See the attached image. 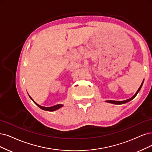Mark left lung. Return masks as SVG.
<instances>
[{
  "label": "left lung",
  "mask_w": 152,
  "mask_h": 152,
  "mask_svg": "<svg viewBox=\"0 0 152 152\" xmlns=\"http://www.w3.org/2000/svg\"><path fill=\"white\" fill-rule=\"evenodd\" d=\"M143 81H144V80H143V82L142 83L141 85H140V88H138L137 91L136 92V93L134 94L132 98H129V99H126V100H124V101H113V100H109V101H106V102H107V103H112V104H125V103H126L129 102H130V101L132 100L133 99H134V98L136 97L137 94H138V92L140 91V89H141L142 87V85H143Z\"/></svg>",
  "instance_id": "8db88e82"
}]
</instances>
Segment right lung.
Wrapping results in <instances>:
<instances>
[{
    "label": "right lung",
    "mask_w": 152,
    "mask_h": 152,
    "mask_svg": "<svg viewBox=\"0 0 152 152\" xmlns=\"http://www.w3.org/2000/svg\"><path fill=\"white\" fill-rule=\"evenodd\" d=\"M29 96L30 97V98L31 99V100L32 101V102L34 103L38 106L39 108H40L42 110L48 111H54L57 110L61 108V107H63V105L62 104H56V105H54V106H49V107H45V106H41V105L38 104L36 102H35L34 101V99L29 96Z\"/></svg>",
    "instance_id": "add662e5"
}]
</instances>
